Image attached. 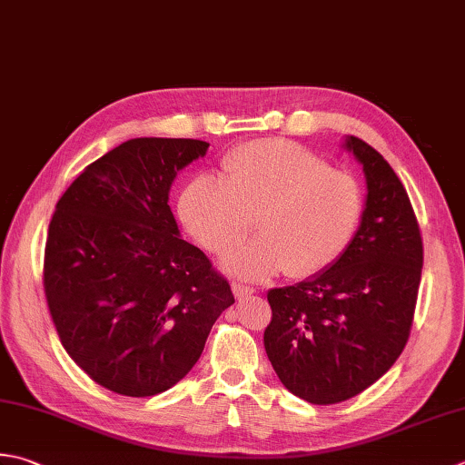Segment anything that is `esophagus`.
Listing matches in <instances>:
<instances>
[{"label": "esophagus", "instance_id": "1", "mask_svg": "<svg viewBox=\"0 0 465 465\" xmlns=\"http://www.w3.org/2000/svg\"><path fill=\"white\" fill-rule=\"evenodd\" d=\"M232 290H233V296L238 298V300H242V298H245V296H252V294H253V288H250V286H243V284H238V282H233V284H232Z\"/></svg>", "mask_w": 465, "mask_h": 465}]
</instances>
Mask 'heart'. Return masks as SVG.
<instances>
[{
	"mask_svg": "<svg viewBox=\"0 0 465 465\" xmlns=\"http://www.w3.org/2000/svg\"><path fill=\"white\" fill-rule=\"evenodd\" d=\"M225 179L202 173L179 197L185 230L223 256L245 240L258 217L260 238L225 260L245 280L284 272L312 278L339 262L357 235L365 195L359 179L302 144L284 139L243 143L222 161Z\"/></svg>",
	"mask_w": 465,
	"mask_h": 465,
	"instance_id": "b5f03b06",
	"label": "heart"
}]
</instances>
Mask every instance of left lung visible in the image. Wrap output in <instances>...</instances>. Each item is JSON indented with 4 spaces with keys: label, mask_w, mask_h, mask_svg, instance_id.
<instances>
[{
    "label": "left lung",
    "mask_w": 465,
    "mask_h": 465,
    "mask_svg": "<svg viewBox=\"0 0 465 465\" xmlns=\"http://www.w3.org/2000/svg\"><path fill=\"white\" fill-rule=\"evenodd\" d=\"M344 149L367 179L351 248L322 274L268 292V359L282 385L312 405L347 401L393 367L421 282L423 242L403 183L365 141L347 136Z\"/></svg>",
    "instance_id": "left-lung-1"
}]
</instances>
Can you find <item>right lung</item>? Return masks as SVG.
Segmentation results:
<instances>
[{
  "instance_id": "1",
  "label": "right lung",
  "mask_w": 465,
  "mask_h": 465,
  "mask_svg": "<svg viewBox=\"0 0 465 465\" xmlns=\"http://www.w3.org/2000/svg\"><path fill=\"white\" fill-rule=\"evenodd\" d=\"M195 139H131L80 173L52 215L44 292L62 347L108 391L153 397L193 369L235 300L169 207Z\"/></svg>"
}]
</instances>
